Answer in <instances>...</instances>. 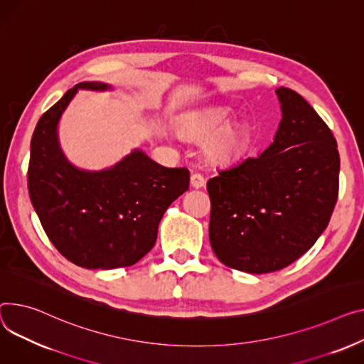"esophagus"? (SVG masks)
<instances>
[{"instance_id": "34e87169", "label": "esophagus", "mask_w": 364, "mask_h": 364, "mask_svg": "<svg viewBox=\"0 0 364 364\" xmlns=\"http://www.w3.org/2000/svg\"><path fill=\"white\" fill-rule=\"evenodd\" d=\"M190 184H191L193 188H202L205 186V178H203L202 174L195 173V174H191V177H190Z\"/></svg>"}]
</instances>
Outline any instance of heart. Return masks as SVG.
<instances>
[{
    "mask_svg": "<svg viewBox=\"0 0 364 364\" xmlns=\"http://www.w3.org/2000/svg\"><path fill=\"white\" fill-rule=\"evenodd\" d=\"M232 114L225 108L188 114L180 121V132L193 140H208L205 154L212 162L232 161L245 146V134L231 127Z\"/></svg>",
    "mask_w": 364,
    "mask_h": 364,
    "instance_id": "b5f03b06",
    "label": "heart"
}]
</instances>
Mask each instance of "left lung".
<instances>
[{
    "instance_id": "obj_1",
    "label": "left lung",
    "mask_w": 364,
    "mask_h": 364,
    "mask_svg": "<svg viewBox=\"0 0 364 364\" xmlns=\"http://www.w3.org/2000/svg\"><path fill=\"white\" fill-rule=\"evenodd\" d=\"M275 93L282 118L269 148L206 184L212 250L249 274L275 272L303 256L328 227L338 198L332 132L301 95L288 87Z\"/></svg>"
}]
</instances>
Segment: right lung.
Instances as JSON below:
<instances>
[{
  "instance_id": "right-lung-1",
  "label": "right lung",
  "mask_w": 364,
  "mask_h": 364,
  "mask_svg": "<svg viewBox=\"0 0 364 364\" xmlns=\"http://www.w3.org/2000/svg\"><path fill=\"white\" fill-rule=\"evenodd\" d=\"M79 89L111 90L82 82L38 121L31 141L28 188L48 238L86 269H115L139 262L154 246L168 206L188 190L187 168H166L140 149L115 165L87 171L61 151L58 123Z\"/></svg>"
}]
</instances>
